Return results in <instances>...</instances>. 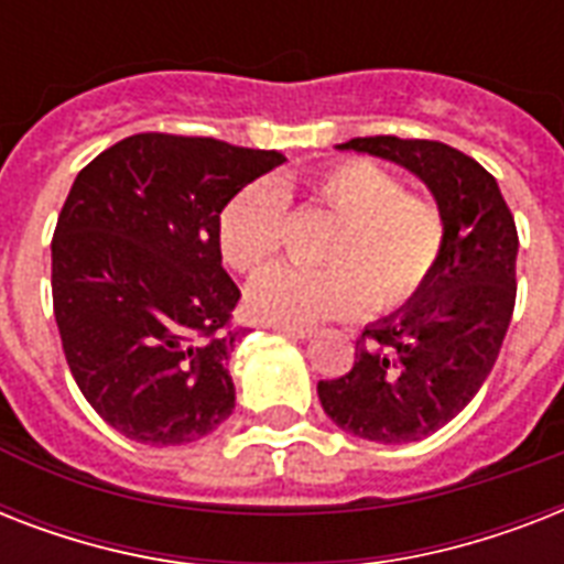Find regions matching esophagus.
Listing matches in <instances>:
<instances>
[{"instance_id":"1","label":"esophagus","mask_w":564,"mask_h":564,"mask_svg":"<svg viewBox=\"0 0 564 564\" xmlns=\"http://www.w3.org/2000/svg\"><path fill=\"white\" fill-rule=\"evenodd\" d=\"M278 334H286L292 339H310L313 336V327H304V325H272Z\"/></svg>"}]
</instances>
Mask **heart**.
<instances>
[{"label":"heart","mask_w":564,"mask_h":564,"mask_svg":"<svg viewBox=\"0 0 564 564\" xmlns=\"http://www.w3.org/2000/svg\"><path fill=\"white\" fill-rule=\"evenodd\" d=\"M310 202L336 216L322 269L272 265L248 286L251 313L274 325L357 316L375 301L394 310L419 292L445 248V219L430 198L403 193L380 163L351 158L307 181ZM286 193L248 184L219 216L221 254L237 272L263 269L281 248Z\"/></svg>","instance_id":"heart-1"}]
</instances>
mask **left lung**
Listing matches in <instances>:
<instances>
[{"mask_svg": "<svg viewBox=\"0 0 564 564\" xmlns=\"http://www.w3.org/2000/svg\"><path fill=\"white\" fill-rule=\"evenodd\" d=\"M336 149L410 170L445 219L427 281L362 330L348 375L318 380L322 410L339 430L380 445L419 442L468 406L498 360L516 310V219L498 181L445 143L357 137Z\"/></svg>", "mask_w": 564, "mask_h": 564, "instance_id": "8db88e82", "label": "left lung"}]
</instances>
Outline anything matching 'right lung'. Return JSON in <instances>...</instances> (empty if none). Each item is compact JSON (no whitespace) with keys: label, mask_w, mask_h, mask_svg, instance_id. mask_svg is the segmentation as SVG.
<instances>
[{"label":"right lung","mask_w":564,"mask_h":564,"mask_svg":"<svg viewBox=\"0 0 564 564\" xmlns=\"http://www.w3.org/2000/svg\"><path fill=\"white\" fill-rule=\"evenodd\" d=\"M286 161L213 137L134 134L93 158L57 216L52 301L75 383L143 445H187L237 403L228 362L239 290L219 216Z\"/></svg>","instance_id":"add662e5"}]
</instances>
